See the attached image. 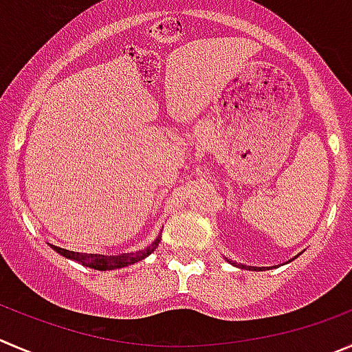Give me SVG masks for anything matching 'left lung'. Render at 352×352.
I'll return each instance as SVG.
<instances>
[{"mask_svg": "<svg viewBox=\"0 0 352 352\" xmlns=\"http://www.w3.org/2000/svg\"><path fill=\"white\" fill-rule=\"evenodd\" d=\"M240 267H242V270H245V267H249V266H243V264H239ZM249 270H261V267H249Z\"/></svg>", "mask_w": 352, "mask_h": 352, "instance_id": "1", "label": "left lung"}]
</instances>
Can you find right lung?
Here are the masks:
<instances>
[{"label": "right lung", "instance_id": "obj_1", "mask_svg": "<svg viewBox=\"0 0 352 352\" xmlns=\"http://www.w3.org/2000/svg\"><path fill=\"white\" fill-rule=\"evenodd\" d=\"M160 242V236L152 243L150 247H146L145 250H138V252H126V254H119V256H103V254H82V252H74V250H67L62 249V247H55L53 249L56 250L62 256L69 257V259L79 261V263L86 264V266L93 267V270L98 271H109V270H117V267H126L129 264H135L138 261L145 259L146 256L153 252L157 245Z\"/></svg>", "mask_w": 352, "mask_h": 352}]
</instances>
